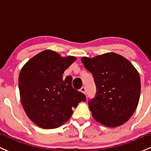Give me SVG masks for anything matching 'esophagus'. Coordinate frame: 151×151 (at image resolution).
<instances>
[{"label": "esophagus", "mask_w": 151, "mask_h": 151, "mask_svg": "<svg viewBox=\"0 0 151 151\" xmlns=\"http://www.w3.org/2000/svg\"><path fill=\"white\" fill-rule=\"evenodd\" d=\"M80 91H81V92H83V94H86V87H85V86H82L81 88Z\"/></svg>", "instance_id": "34e87169"}]
</instances>
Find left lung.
<instances>
[{"label":"left lung","mask_w":151,"mask_h":151,"mask_svg":"<svg viewBox=\"0 0 151 151\" xmlns=\"http://www.w3.org/2000/svg\"><path fill=\"white\" fill-rule=\"evenodd\" d=\"M92 74L97 92L88 102L92 116L108 127L127 122L137 107L141 83L139 73L129 60L116 53L94 58L82 57Z\"/></svg>","instance_id":"left-lung-1"}]
</instances>
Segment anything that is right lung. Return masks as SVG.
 Returning <instances> with one entry per match:
<instances>
[{"label": "right lung", "instance_id": "add662e5", "mask_svg": "<svg viewBox=\"0 0 151 151\" xmlns=\"http://www.w3.org/2000/svg\"><path fill=\"white\" fill-rule=\"evenodd\" d=\"M76 60L45 50L22 68L19 77L22 104L29 119L39 127H60L71 117L73 108L86 100L84 94L72 86V76L63 77Z\"/></svg>", "mask_w": 151, "mask_h": 151}]
</instances>
